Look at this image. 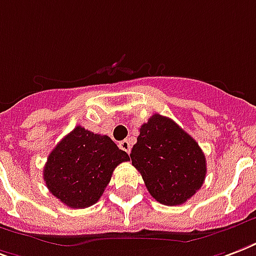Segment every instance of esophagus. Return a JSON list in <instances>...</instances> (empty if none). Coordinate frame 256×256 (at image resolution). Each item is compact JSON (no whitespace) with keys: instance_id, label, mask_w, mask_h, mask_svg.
I'll return each mask as SVG.
<instances>
[{"instance_id":"1","label":"esophagus","mask_w":256,"mask_h":256,"mask_svg":"<svg viewBox=\"0 0 256 256\" xmlns=\"http://www.w3.org/2000/svg\"><path fill=\"white\" fill-rule=\"evenodd\" d=\"M120 148L122 150H124L126 153H130V149H132V144L128 140H124V141L120 142Z\"/></svg>"}]
</instances>
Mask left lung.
<instances>
[{"label":"left lung","mask_w":256,"mask_h":256,"mask_svg":"<svg viewBox=\"0 0 256 256\" xmlns=\"http://www.w3.org/2000/svg\"><path fill=\"white\" fill-rule=\"evenodd\" d=\"M130 158L150 194L165 206L184 204L206 180V156L198 142L160 114L141 126Z\"/></svg>","instance_id":"1"}]
</instances>
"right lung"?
<instances>
[{"label": "right lung", "mask_w": 256, "mask_h": 256, "mask_svg": "<svg viewBox=\"0 0 256 256\" xmlns=\"http://www.w3.org/2000/svg\"><path fill=\"white\" fill-rule=\"evenodd\" d=\"M128 160L110 136L76 126L48 156L44 181L63 204L87 208L100 198L115 168Z\"/></svg>", "instance_id": "1"}]
</instances>
